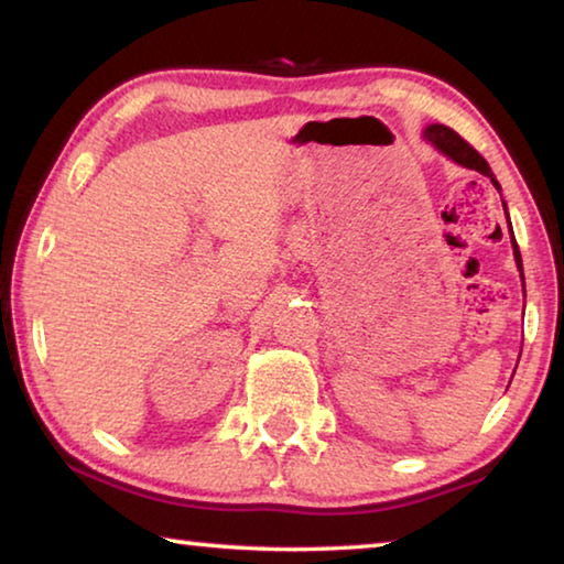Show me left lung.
Masks as SVG:
<instances>
[{
    "mask_svg": "<svg viewBox=\"0 0 564 564\" xmlns=\"http://www.w3.org/2000/svg\"><path fill=\"white\" fill-rule=\"evenodd\" d=\"M423 137L431 141V144L437 151H443L447 159H453L455 164H460L465 169L480 171V174H485V176L492 181L495 188H500L498 178L492 176V171L488 166V161H485L480 154H477V151L470 144H467V141L460 137V133L453 131L451 127H445V123H431V127L423 131ZM505 214H508V206H505ZM508 221H510V218H508ZM510 231H512V228H510ZM512 251H514V263H518L520 275H522V256H520V248H518V241H514V236H512Z\"/></svg>",
    "mask_w": 564,
    "mask_h": 564,
    "instance_id": "1",
    "label": "left lung"
}]
</instances>
